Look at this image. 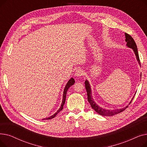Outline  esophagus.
Instances as JSON below:
<instances>
[{
  "instance_id": "34e87169",
  "label": "esophagus",
  "mask_w": 147,
  "mask_h": 147,
  "mask_svg": "<svg viewBox=\"0 0 147 147\" xmlns=\"http://www.w3.org/2000/svg\"><path fill=\"white\" fill-rule=\"evenodd\" d=\"M74 75L76 76V77H80V76H82L83 75V69H82L81 68H78L76 69V73L74 74Z\"/></svg>"
}]
</instances>
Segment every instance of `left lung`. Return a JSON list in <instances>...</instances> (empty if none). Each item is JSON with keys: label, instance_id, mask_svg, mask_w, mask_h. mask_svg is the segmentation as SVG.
Returning <instances> with one entry per match:
<instances>
[{"label": "left lung", "instance_id": "1", "mask_svg": "<svg viewBox=\"0 0 147 147\" xmlns=\"http://www.w3.org/2000/svg\"><path fill=\"white\" fill-rule=\"evenodd\" d=\"M125 37H126L125 41L127 42L126 45L128 46V47L133 49V50H134V51L135 53V55L136 57V59L138 61L140 64H141L140 57H139V54H138V52L137 46H136V43H135V40H134V38L132 37V36H130L129 34H127L126 33H125ZM85 87H86L87 94H88V102L90 104L92 109H93L96 113H98L100 115H104V116H112V115H114L115 114H117L118 113H121L122 111L125 110L128 107V105H127V107L123 108V109L114 110H106V109H102V108L98 106L95 102L93 98H92V94H91L92 93H91L90 86V84H89L88 80L85 81ZM133 99H134V98H133ZM133 99H132V101H130L129 104H130V103L132 102Z\"/></svg>", "mask_w": 147, "mask_h": 147}]
</instances>
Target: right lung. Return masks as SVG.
Returning <instances> with one entry per match:
<instances>
[{"mask_svg": "<svg viewBox=\"0 0 147 147\" xmlns=\"http://www.w3.org/2000/svg\"><path fill=\"white\" fill-rule=\"evenodd\" d=\"M75 83V80L73 78H71L69 80V81L68 82V83H67L66 86L64 88V94H63V102H62V104H61V107L59 108V109L57 111L56 113L54 114L53 115H52V116H51L50 117H48V118H46V119H44L43 120H49V119H53L55 117L57 114H58L62 110H63V106L65 102V98H66V95H67V90L68 89V88L70 87L71 86H72L73 84Z\"/></svg>", "mask_w": 147, "mask_h": 147, "instance_id": "1", "label": "right lung"}]
</instances>
